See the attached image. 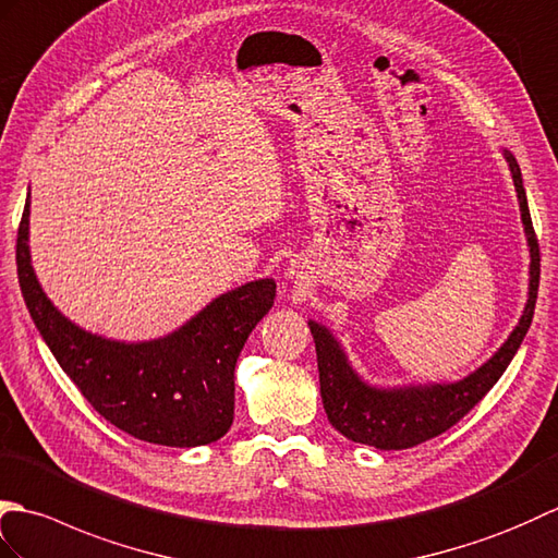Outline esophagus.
<instances>
[{
    "instance_id": "esophagus-1",
    "label": "esophagus",
    "mask_w": 558,
    "mask_h": 558,
    "mask_svg": "<svg viewBox=\"0 0 558 558\" xmlns=\"http://www.w3.org/2000/svg\"><path fill=\"white\" fill-rule=\"evenodd\" d=\"M287 275H289V279H293V281H299V279H303L301 275H303V271H301V265H295V263H291V267H289V271H287Z\"/></svg>"
}]
</instances>
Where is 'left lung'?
Returning <instances> with one entry per match:
<instances>
[{"label": "left lung", "instance_id": "obj_1", "mask_svg": "<svg viewBox=\"0 0 558 558\" xmlns=\"http://www.w3.org/2000/svg\"><path fill=\"white\" fill-rule=\"evenodd\" d=\"M501 155L511 169L518 205H521V221L530 251V283L521 319L487 363H482L475 373L458 381L375 387V384L365 381L355 373L343 345L329 327L315 319L307 322L315 339L319 393L322 403H325V413L329 423L351 441L367 444V447L381 451H399L441 435V432L453 427L470 408H475V403L482 401V396L499 381L506 367L513 361L515 351L521 349L537 303L539 245L535 229H532L521 167H518L515 157L509 150H504Z\"/></svg>", "mask_w": 558, "mask_h": 558}]
</instances>
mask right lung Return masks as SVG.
I'll return each mask as SVG.
<instances>
[{
	"label": "right lung",
	"instance_id": "right-lung-1",
	"mask_svg": "<svg viewBox=\"0 0 558 558\" xmlns=\"http://www.w3.org/2000/svg\"><path fill=\"white\" fill-rule=\"evenodd\" d=\"M31 193L23 207L16 267L23 301L61 369L88 403L126 435L162 447H203L233 423V369L243 343L275 305V279L217 295L185 325L150 341L85 331L47 299L31 263Z\"/></svg>",
	"mask_w": 558,
	"mask_h": 558
}]
</instances>
